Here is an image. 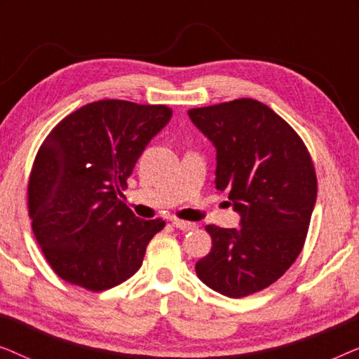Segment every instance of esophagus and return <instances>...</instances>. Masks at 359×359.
Returning <instances> with one entry per match:
<instances>
[{"label": "esophagus", "instance_id": "esophagus-1", "mask_svg": "<svg viewBox=\"0 0 359 359\" xmlns=\"http://www.w3.org/2000/svg\"><path fill=\"white\" fill-rule=\"evenodd\" d=\"M171 224H173V227L180 229V230H193V229H196V224L186 222V220H180V219H175Z\"/></svg>", "mask_w": 359, "mask_h": 359}]
</instances>
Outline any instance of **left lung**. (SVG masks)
<instances>
[{
	"mask_svg": "<svg viewBox=\"0 0 359 359\" xmlns=\"http://www.w3.org/2000/svg\"><path fill=\"white\" fill-rule=\"evenodd\" d=\"M188 116L215 147V188L240 215V229L205 227L212 248L196 274L222 296H250L281 278L301 253L317 199L312 158L283 117L250 97Z\"/></svg>",
	"mask_w": 359,
	"mask_h": 359,
	"instance_id": "obj_1",
	"label": "left lung"
}]
</instances>
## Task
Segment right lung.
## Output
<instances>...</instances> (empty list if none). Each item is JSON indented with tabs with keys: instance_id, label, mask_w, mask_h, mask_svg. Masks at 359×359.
<instances>
[{
	"instance_id": "right-lung-1",
	"label": "right lung",
	"mask_w": 359,
	"mask_h": 359,
	"mask_svg": "<svg viewBox=\"0 0 359 359\" xmlns=\"http://www.w3.org/2000/svg\"><path fill=\"white\" fill-rule=\"evenodd\" d=\"M171 114L166 106L102 100L72 112L43 140L29 178V215L42 253L67 283L104 291L142 266L165 222L135 217L121 188Z\"/></svg>"
}]
</instances>
